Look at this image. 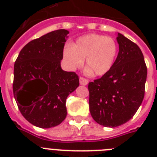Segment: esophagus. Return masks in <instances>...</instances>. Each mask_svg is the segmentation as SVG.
<instances>
[{
    "instance_id": "obj_1",
    "label": "esophagus",
    "mask_w": 157,
    "mask_h": 157,
    "mask_svg": "<svg viewBox=\"0 0 157 157\" xmlns=\"http://www.w3.org/2000/svg\"><path fill=\"white\" fill-rule=\"evenodd\" d=\"M89 83V81L86 78H84L82 76L80 77V84L82 85V86H86L87 84Z\"/></svg>"
}]
</instances>
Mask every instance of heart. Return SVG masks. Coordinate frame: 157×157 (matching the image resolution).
<instances>
[{"instance_id": "1", "label": "heart", "mask_w": 157, "mask_h": 157, "mask_svg": "<svg viewBox=\"0 0 157 157\" xmlns=\"http://www.w3.org/2000/svg\"><path fill=\"white\" fill-rule=\"evenodd\" d=\"M118 53L117 41L104 35L91 33L78 38L63 49V59L70 69L86 65L97 76L107 74L112 68Z\"/></svg>"}]
</instances>
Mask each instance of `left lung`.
Segmentation results:
<instances>
[{
  "mask_svg": "<svg viewBox=\"0 0 157 157\" xmlns=\"http://www.w3.org/2000/svg\"><path fill=\"white\" fill-rule=\"evenodd\" d=\"M119 53L112 68L88 85L90 111L105 127H117L134 117L144 100L147 66L138 45L118 33Z\"/></svg>",
  "mask_w": 157,
  "mask_h": 157,
  "instance_id": "obj_1",
  "label": "left lung"
}]
</instances>
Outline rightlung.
Returning <instances> with one entry per match:
<instances>
[{"instance_id":"right-lung-1","label":"right lung","mask_w":157,"mask_h":157,"mask_svg":"<svg viewBox=\"0 0 157 157\" xmlns=\"http://www.w3.org/2000/svg\"><path fill=\"white\" fill-rule=\"evenodd\" d=\"M68 33L59 29L31 40L14 63V98L21 114L35 126L62 123L67 117V98L79 86L77 74L60 66Z\"/></svg>"}]
</instances>
